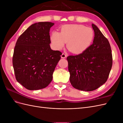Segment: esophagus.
<instances>
[{"label": "esophagus", "instance_id": "obj_1", "mask_svg": "<svg viewBox=\"0 0 123 123\" xmlns=\"http://www.w3.org/2000/svg\"><path fill=\"white\" fill-rule=\"evenodd\" d=\"M66 57H67V55L65 54H64V53H62V55H61V57H62V58H66Z\"/></svg>", "mask_w": 123, "mask_h": 123}]
</instances>
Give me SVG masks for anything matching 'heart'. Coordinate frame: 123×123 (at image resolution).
<instances>
[{"mask_svg":"<svg viewBox=\"0 0 123 123\" xmlns=\"http://www.w3.org/2000/svg\"><path fill=\"white\" fill-rule=\"evenodd\" d=\"M94 35L91 28L81 25H66L62 27L61 33L56 31L52 32L50 39L56 49H62L67 42L70 51L81 53L90 46Z\"/></svg>","mask_w":123,"mask_h":123,"instance_id":"heart-1","label":"heart"}]
</instances>
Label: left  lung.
<instances>
[{"instance_id":"obj_1","label":"left lung","mask_w":123,"mask_h":123,"mask_svg":"<svg viewBox=\"0 0 123 123\" xmlns=\"http://www.w3.org/2000/svg\"><path fill=\"white\" fill-rule=\"evenodd\" d=\"M93 43L79 55L67 57L70 81L78 90L91 91L106 83L112 65L109 41L93 24Z\"/></svg>"}]
</instances>
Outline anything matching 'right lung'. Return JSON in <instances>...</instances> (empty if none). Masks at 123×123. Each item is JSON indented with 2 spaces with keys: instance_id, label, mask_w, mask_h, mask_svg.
Here are the masks:
<instances>
[{
  "instance_id": "add662e5",
  "label": "right lung",
  "mask_w": 123,
  "mask_h": 123,
  "mask_svg": "<svg viewBox=\"0 0 123 123\" xmlns=\"http://www.w3.org/2000/svg\"><path fill=\"white\" fill-rule=\"evenodd\" d=\"M51 22L35 23L18 38L14 48L13 66L18 83L30 90L47 87L62 52L50 48Z\"/></svg>"
}]
</instances>
